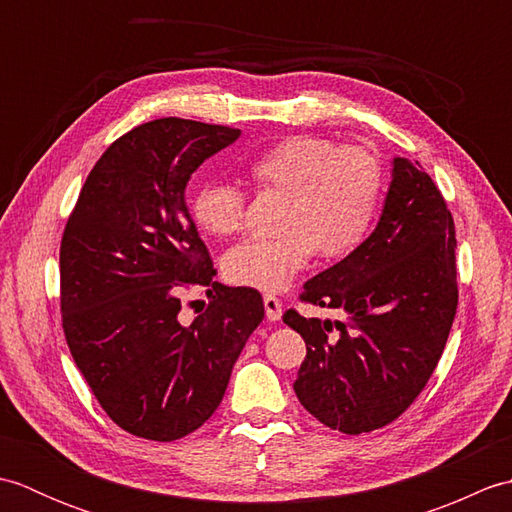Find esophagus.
<instances>
[{"mask_svg":"<svg viewBox=\"0 0 512 512\" xmlns=\"http://www.w3.org/2000/svg\"><path fill=\"white\" fill-rule=\"evenodd\" d=\"M264 308H266V317L268 321H279L281 319V301L273 295H266L264 297Z\"/></svg>","mask_w":512,"mask_h":512,"instance_id":"esophagus-1","label":"esophagus"}]
</instances>
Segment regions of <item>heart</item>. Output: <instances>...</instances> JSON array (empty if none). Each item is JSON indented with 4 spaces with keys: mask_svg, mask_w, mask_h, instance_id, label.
Listing matches in <instances>:
<instances>
[{
    "mask_svg": "<svg viewBox=\"0 0 512 512\" xmlns=\"http://www.w3.org/2000/svg\"><path fill=\"white\" fill-rule=\"evenodd\" d=\"M259 189L286 193L277 217L279 235L248 239L222 259L235 286L281 292L306 268L312 250L339 257L363 242L378 211L383 171L361 147H341L321 136H292L250 165ZM204 233L226 237L244 224L246 195L233 182L209 180L189 200Z\"/></svg>",
    "mask_w": 512,
    "mask_h": 512,
    "instance_id": "obj_1",
    "label": "heart"
}]
</instances>
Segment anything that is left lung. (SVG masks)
<instances>
[{
  "label": "left lung",
  "mask_w": 512,
  "mask_h": 512,
  "mask_svg": "<svg viewBox=\"0 0 512 512\" xmlns=\"http://www.w3.org/2000/svg\"><path fill=\"white\" fill-rule=\"evenodd\" d=\"M301 299L343 317L284 314L308 350L292 385L301 405L347 436L394 422L431 378L458 308L453 217L418 162L391 160L374 233Z\"/></svg>",
  "instance_id": "left-lung-1"
}]
</instances>
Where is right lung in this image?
<instances>
[{"instance_id": "add662e5", "label": "right lung", "mask_w": 512, "mask_h": 512, "mask_svg": "<svg viewBox=\"0 0 512 512\" xmlns=\"http://www.w3.org/2000/svg\"><path fill=\"white\" fill-rule=\"evenodd\" d=\"M239 129L158 118L107 147L83 184L61 242L65 341L96 400L138 438L189 436L220 407L237 356L264 319L262 295L228 288L184 191ZM182 283L212 306L179 321Z\"/></svg>"}]
</instances>
